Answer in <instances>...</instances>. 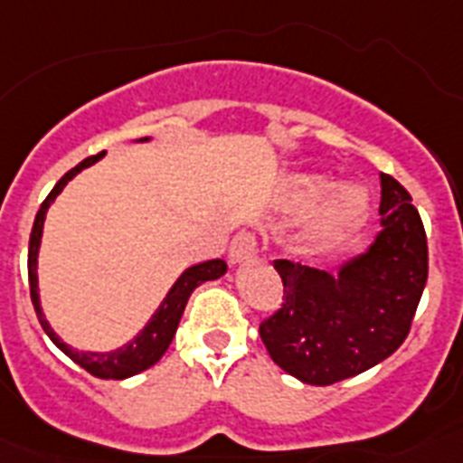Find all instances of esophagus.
I'll list each match as a JSON object with an SVG mask.
<instances>
[{"label":"esophagus","instance_id":"esophagus-1","mask_svg":"<svg viewBox=\"0 0 463 463\" xmlns=\"http://www.w3.org/2000/svg\"><path fill=\"white\" fill-rule=\"evenodd\" d=\"M252 255H257V236L252 232H239L229 243V260L236 264Z\"/></svg>","mask_w":463,"mask_h":463}]
</instances>
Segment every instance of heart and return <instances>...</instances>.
Segmentation results:
<instances>
[{
	"mask_svg": "<svg viewBox=\"0 0 463 463\" xmlns=\"http://www.w3.org/2000/svg\"><path fill=\"white\" fill-rule=\"evenodd\" d=\"M331 185L334 183L326 175H294L292 181L288 183V187H285L282 206L292 213L313 211L314 206L331 190ZM366 211H369V196H366V192L362 187H338L310 215L308 224L304 229L306 241L315 245L334 243L341 236H345L347 232H353L354 227H359L362 220L366 218Z\"/></svg>",
	"mask_w": 463,
	"mask_h": 463,
	"instance_id": "1",
	"label": "heart"
}]
</instances>
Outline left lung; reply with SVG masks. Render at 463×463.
Segmentation results:
<instances>
[{
    "instance_id": "obj_1",
    "label": "left lung",
    "mask_w": 463,
    "mask_h": 463,
    "mask_svg": "<svg viewBox=\"0 0 463 463\" xmlns=\"http://www.w3.org/2000/svg\"><path fill=\"white\" fill-rule=\"evenodd\" d=\"M383 232L338 276L276 260L282 304L260 336L282 371L308 384L364 373L399 350L411 331L429 273L427 234L412 196L380 174Z\"/></svg>"
}]
</instances>
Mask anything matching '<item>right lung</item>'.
Instances as JSON below:
<instances>
[{"label": "right lung", "instance_id": "add662e5", "mask_svg": "<svg viewBox=\"0 0 463 463\" xmlns=\"http://www.w3.org/2000/svg\"><path fill=\"white\" fill-rule=\"evenodd\" d=\"M101 155H92V157L83 159L80 165L73 166L71 171L57 181V185L52 187L51 194L43 199L41 203L39 213H36L34 218V227H32L30 234V252H27V273H30V297L32 304H34L36 317H39L41 326L48 334L52 343H55L60 350H62L67 357H71L73 362L83 366L88 373H92L94 378H104V380H122L129 378V375H137L141 371L150 369L153 364H157L162 359V354L166 353V347L171 345V338H174L175 329H178V322L183 317V310L187 306V298L190 294L194 292V288H199L202 282L206 280H215V278L224 276L227 271V264L222 260H211L203 261V264H196V267H190L185 273H183L175 285L171 288V292L166 294V298L162 301L157 313L153 315V320L148 322V326L134 338L129 345L120 347L116 353H79V350H71L67 343H62L60 338L55 336V331L51 329V325L46 322L43 313H41V304H39V285H36V255H39V245H41V232H43V220H46V211L52 202H55V196L62 192V187L71 181L73 175L79 174V171L88 169L90 165L94 162H99Z\"/></svg>", "mask_w": 463, "mask_h": 463}]
</instances>
